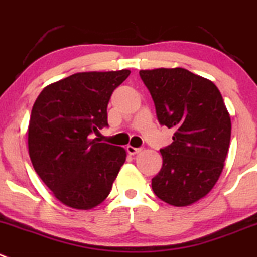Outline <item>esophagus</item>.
I'll return each mask as SVG.
<instances>
[{
	"instance_id": "obj_1",
	"label": "esophagus",
	"mask_w": 257,
	"mask_h": 257,
	"mask_svg": "<svg viewBox=\"0 0 257 257\" xmlns=\"http://www.w3.org/2000/svg\"><path fill=\"white\" fill-rule=\"evenodd\" d=\"M126 149H127V153L130 154V155H136V154H139L141 150H143L141 148H134V146H131V145L127 146Z\"/></svg>"
}]
</instances>
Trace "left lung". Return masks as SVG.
I'll return each instance as SVG.
<instances>
[{
    "label": "left lung",
    "instance_id": "8db88e82",
    "mask_svg": "<svg viewBox=\"0 0 257 257\" xmlns=\"http://www.w3.org/2000/svg\"><path fill=\"white\" fill-rule=\"evenodd\" d=\"M140 77L160 124L175 130L160 150L163 167L151 187L170 206H190L213 189L223 170L231 117L216 84L184 68L140 70Z\"/></svg>",
    "mask_w": 257,
    "mask_h": 257
}]
</instances>
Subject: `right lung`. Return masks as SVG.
I'll use <instances>...</instances> for the list:
<instances>
[{
	"label": "right lung",
	"mask_w": 257,
	"mask_h": 257,
	"mask_svg": "<svg viewBox=\"0 0 257 257\" xmlns=\"http://www.w3.org/2000/svg\"><path fill=\"white\" fill-rule=\"evenodd\" d=\"M130 70L82 72L46 85L31 111V163L54 197L75 209H92L112 189L126 150L90 134L108 126L107 104Z\"/></svg>",
	"instance_id": "1"
}]
</instances>
